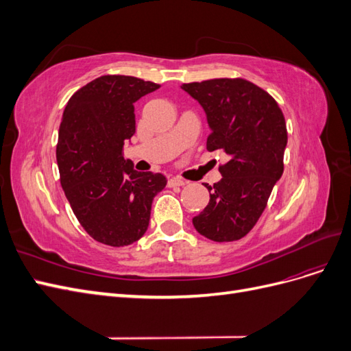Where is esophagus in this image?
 Instances as JSON below:
<instances>
[{"mask_svg":"<svg viewBox=\"0 0 351 351\" xmlns=\"http://www.w3.org/2000/svg\"><path fill=\"white\" fill-rule=\"evenodd\" d=\"M184 184H187V182L186 180H183V178H180V177H171L168 180V186L169 187H180V186H184Z\"/></svg>","mask_w":351,"mask_h":351,"instance_id":"34e87169","label":"esophagus"}]
</instances>
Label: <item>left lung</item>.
Listing matches in <instances>:
<instances>
[{"label": "left lung", "instance_id": "8db88e82", "mask_svg": "<svg viewBox=\"0 0 351 351\" xmlns=\"http://www.w3.org/2000/svg\"><path fill=\"white\" fill-rule=\"evenodd\" d=\"M206 114V149L224 151L228 162L209 190V204L193 218L199 234L234 241L256 224L284 171L287 127L269 93L244 79H212L182 86Z\"/></svg>", "mask_w": 351, "mask_h": 351}]
</instances>
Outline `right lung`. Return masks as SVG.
Returning <instances> with one entry per match:
<instances>
[{
  "label": "right lung",
  "mask_w": 351,
  "mask_h": 351,
  "mask_svg": "<svg viewBox=\"0 0 351 351\" xmlns=\"http://www.w3.org/2000/svg\"><path fill=\"white\" fill-rule=\"evenodd\" d=\"M159 88L132 76H101L69 99L58 132L60 180L74 215L99 243L139 240L165 176L139 173L121 151L136 133L134 102Z\"/></svg>",
  "instance_id": "right-lung-1"
}]
</instances>
